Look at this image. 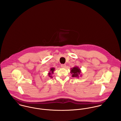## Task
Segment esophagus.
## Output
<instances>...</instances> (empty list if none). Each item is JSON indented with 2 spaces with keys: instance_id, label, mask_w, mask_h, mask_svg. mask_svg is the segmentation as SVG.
Masks as SVG:
<instances>
[{
  "instance_id": "esophagus-1",
  "label": "esophagus",
  "mask_w": 121,
  "mask_h": 121,
  "mask_svg": "<svg viewBox=\"0 0 121 121\" xmlns=\"http://www.w3.org/2000/svg\"><path fill=\"white\" fill-rule=\"evenodd\" d=\"M61 67L62 68H65L66 67V65L65 64H61Z\"/></svg>"
}]
</instances>
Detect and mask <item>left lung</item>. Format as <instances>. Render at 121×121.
<instances>
[{
    "mask_svg": "<svg viewBox=\"0 0 121 121\" xmlns=\"http://www.w3.org/2000/svg\"><path fill=\"white\" fill-rule=\"evenodd\" d=\"M70 69V73L72 75V77L79 78V77L82 76L81 70L78 66H75Z\"/></svg>",
    "mask_w": 121,
    "mask_h": 121,
    "instance_id": "left-lung-1",
    "label": "left lung"
}]
</instances>
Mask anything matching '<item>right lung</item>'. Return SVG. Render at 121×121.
Instances as JSON below:
<instances>
[{"mask_svg": "<svg viewBox=\"0 0 121 121\" xmlns=\"http://www.w3.org/2000/svg\"><path fill=\"white\" fill-rule=\"evenodd\" d=\"M55 70V68H50V71L49 72V73H48V76L50 78H52V74L53 73V72Z\"/></svg>", "mask_w": 121, "mask_h": 121, "instance_id": "right-lung-1", "label": "right lung"}]
</instances>
